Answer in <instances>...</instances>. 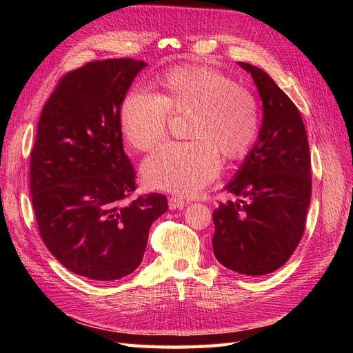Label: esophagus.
Wrapping results in <instances>:
<instances>
[{
    "label": "esophagus",
    "mask_w": 353,
    "mask_h": 353,
    "mask_svg": "<svg viewBox=\"0 0 353 353\" xmlns=\"http://www.w3.org/2000/svg\"><path fill=\"white\" fill-rule=\"evenodd\" d=\"M184 206H187V201L184 199H179V197H170L169 199V208L170 209H183Z\"/></svg>",
    "instance_id": "esophagus-1"
}]
</instances>
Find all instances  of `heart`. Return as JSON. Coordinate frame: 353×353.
Masks as SVG:
<instances>
[{
	"mask_svg": "<svg viewBox=\"0 0 353 353\" xmlns=\"http://www.w3.org/2000/svg\"><path fill=\"white\" fill-rule=\"evenodd\" d=\"M160 92L132 90L121 104L119 125L137 150L147 152L165 137L169 113L191 116L185 143H166L141 166L153 190L193 196L219 174V154L240 159L259 134V104L239 82L208 66H178L159 77Z\"/></svg>",
	"mask_w": 353,
	"mask_h": 353,
	"instance_id": "1",
	"label": "heart"
}]
</instances>
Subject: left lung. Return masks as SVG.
I'll use <instances>...</instances> for the list:
<instances>
[{
  "label": "left lung",
  "mask_w": 353,
  "mask_h": 353,
  "mask_svg": "<svg viewBox=\"0 0 353 353\" xmlns=\"http://www.w3.org/2000/svg\"><path fill=\"white\" fill-rule=\"evenodd\" d=\"M239 66L258 87L263 119L258 141L223 187L237 200L213 210L212 245L225 268L258 276L281 268L301 243L312 193L311 154L294 103L262 69Z\"/></svg>",
  "instance_id": "left-lung-1"
}]
</instances>
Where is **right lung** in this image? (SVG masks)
I'll return each instance as SVG.
<instances>
[{
	"instance_id": "obj_1",
	"label": "right lung",
	"mask_w": 353,
	"mask_h": 353,
	"mask_svg": "<svg viewBox=\"0 0 353 353\" xmlns=\"http://www.w3.org/2000/svg\"><path fill=\"white\" fill-rule=\"evenodd\" d=\"M147 63L91 61L63 77L42 109L30 153L38 230L54 258L85 279L109 283L140 266L163 194L126 203L135 170L123 152L121 104Z\"/></svg>"
}]
</instances>
